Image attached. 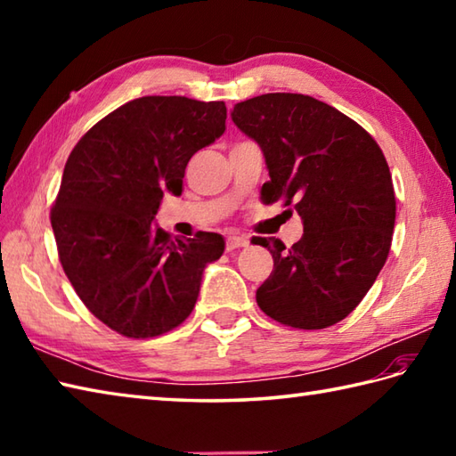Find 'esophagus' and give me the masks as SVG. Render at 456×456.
I'll list each match as a JSON object with an SVG mask.
<instances>
[{
	"mask_svg": "<svg viewBox=\"0 0 456 456\" xmlns=\"http://www.w3.org/2000/svg\"><path fill=\"white\" fill-rule=\"evenodd\" d=\"M243 247H248V239H245V237H229L227 239V250H229V253H231V250L243 248Z\"/></svg>",
	"mask_w": 456,
	"mask_h": 456,
	"instance_id": "34e87169",
	"label": "esophagus"
}]
</instances>
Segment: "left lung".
I'll use <instances>...</instances> for the list:
<instances>
[{"mask_svg":"<svg viewBox=\"0 0 456 456\" xmlns=\"http://www.w3.org/2000/svg\"><path fill=\"white\" fill-rule=\"evenodd\" d=\"M231 118L265 154L263 201L282 200L304 221L289 248L274 237L258 240L274 258L256 289L258 307L296 329L338 323L362 302L390 253L388 162L361 125L312 95H256L237 103Z\"/></svg>","mask_w":456,"mask_h":456,"instance_id":"left-lung-1","label":"left lung"}]
</instances>
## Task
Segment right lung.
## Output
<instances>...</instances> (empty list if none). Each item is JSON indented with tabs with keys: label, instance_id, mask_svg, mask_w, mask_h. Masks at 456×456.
<instances>
[{
	"label": "right lung",
	"instance_id": "1",
	"mask_svg": "<svg viewBox=\"0 0 456 456\" xmlns=\"http://www.w3.org/2000/svg\"><path fill=\"white\" fill-rule=\"evenodd\" d=\"M223 102L144 95L105 115L66 160L51 211L58 258L84 305L113 331H172L198 302L217 233L172 239L154 225L164 191L182 193L190 159L225 131Z\"/></svg>",
	"mask_w": 456,
	"mask_h": 456
}]
</instances>
